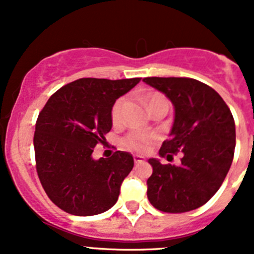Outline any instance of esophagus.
Masks as SVG:
<instances>
[{
  "instance_id": "34e87169",
  "label": "esophagus",
  "mask_w": 254,
  "mask_h": 254,
  "mask_svg": "<svg viewBox=\"0 0 254 254\" xmlns=\"http://www.w3.org/2000/svg\"><path fill=\"white\" fill-rule=\"evenodd\" d=\"M133 160H134V163L138 164V163H142L143 158H142V156H140V155H134Z\"/></svg>"
}]
</instances>
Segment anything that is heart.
Segmentation results:
<instances>
[{"label":"heart","mask_w":254,"mask_h":254,"mask_svg":"<svg viewBox=\"0 0 254 254\" xmlns=\"http://www.w3.org/2000/svg\"><path fill=\"white\" fill-rule=\"evenodd\" d=\"M127 98L122 96L120 99H117L114 103L111 111V118L114 126H120L123 122V114H125L126 108H127ZM145 105L149 113L151 114L152 112L156 109H169V102L163 94L152 93L149 94L145 99ZM156 141V134L152 132H143V131H133L129 132L127 136L122 140V145L128 150H133L137 152H143L145 150L149 149L151 143Z\"/></svg>","instance_id":"heart-1"}]
</instances>
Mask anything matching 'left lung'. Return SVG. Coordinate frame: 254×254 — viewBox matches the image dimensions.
<instances>
[{"label":"left lung","instance_id":"8db88e82","mask_svg":"<svg viewBox=\"0 0 254 254\" xmlns=\"http://www.w3.org/2000/svg\"><path fill=\"white\" fill-rule=\"evenodd\" d=\"M174 105L169 140L159 150L169 160L182 151L181 165L149 159L147 198L158 210L179 214L205 205L223 185L235 149L233 114L216 91L188 77H145Z\"/></svg>","mask_w":254,"mask_h":254}]
</instances>
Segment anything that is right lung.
Segmentation results:
<instances>
[{"label":"right lung","mask_w":254,"mask_h":254,"mask_svg":"<svg viewBox=\"0 0 254 254\" xmlns=\"http://www.w3.org/2000/svg\"><path fill=\"white\" fill-rule=\"evenodd\" d=\"M140 77L80 78L51 96L38 116L34 151L38 177L47 196L61 210L93 216L109 210L133 168L129 152L93 158L96 143L112 129L111 111Z\"/></svg>","instance_id":"obj_1"}]
</instances>
